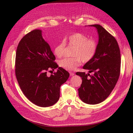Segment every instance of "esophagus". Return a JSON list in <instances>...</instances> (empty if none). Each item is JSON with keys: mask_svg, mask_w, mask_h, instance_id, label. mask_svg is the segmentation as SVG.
I'll use <instances>...</instances> for the list:
<instances>
[{"mask_svg": "<svg viewBox=\"0 0 133 133\" xmlns=\"http://www.w3.org/2000/svg\"><path fill=\"white\" fill-rule=\"evenodd\" d=\"M69 73L70 76H73L74 75V73H73V72H69Z\"/></svg>", "mask_w": 133, "mask_h": 133, "instance_id": "1", "label": "esophagus"}]
</instances>
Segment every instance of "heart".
Returning <instances> with one entry per match:
<instances>
[{
    "label": "heart",
    "instance_id": "obj_1",
    "mask_svg": "<svg viewBox=\"0 0 133 133\" xmlns=\"http://www.w3.org/2000/svg\"><path fill=\"white\" fill-rule=\"evenodd\" d=\"M66 44L74 46L72 58H65L59 62V66L67 70H74L84 63L90 62L95 55L98 50V43L94 39L88 38V36L80 32H76L65 36L63 41L54 48V52L57 57L63 56Z\"/></svg>",
    "mask_w": 133,
    "mask_h": 133
}]
</instances>
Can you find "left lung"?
<instances>
[{
  "label": "left lung",
  "instance_id": "left-lung-1",
  "mask_svg": "<svg viewBox=\"0 0 133 133\" xmlns=\"http://www.w3.org/2000/svg\"><path fill=\"white\" fill-rule=\"evenodd\" d=\"M97 29L99 35L98 50L94 57L83 66L89 73L77 72L82 83L78 89L79 98L88 104H99L105 100L117 83L120 73L121 58L115 38L103 27L90 25Z\"/></svg>",
  "mask_w": 133,
  "mask_h": 133
}]
</instances>
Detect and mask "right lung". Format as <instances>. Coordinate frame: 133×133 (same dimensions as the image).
<instances>
[{
	"label": "right lung",
	"instance_id": "obj_1",
	"mask_svg": "<svg viewBox=\"0 0 133 133\" xmlns=\"http://www.w3.org/2000/svg\"><path fill=\"white\" fill-rule=\"evenodd\" d=\"M55 57L42 30H34L19 42L15 57V75L23 94L39 107L54 105L60 97V88L69 73L61 67L49 77L47 73L58 67Z\"/></svg>",
	"mask_w": 133,
	"mask_h": 133
}]
</instances>
